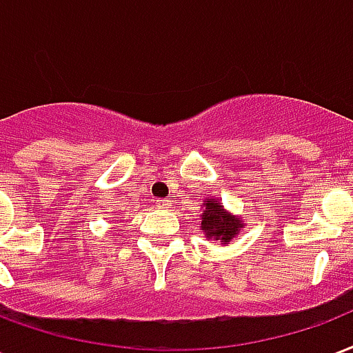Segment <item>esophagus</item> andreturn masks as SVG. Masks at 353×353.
I'll list each match as a JSON object with an SVG mask.
<instances>
[{
    "label": "esophagus",
    "mask_w": 353,
    "mask_h": 353,
    "mask_svg": "<svg viewBox=\"0 0 353 353\" xmlns=\"http://www.w3.org/2000/svg\"><path fill=\"white\" fill-rule=\"evenodd\" d=\"M155 203H157V207H161V209H168V205H170L168 200H157Z\"/></svg>",
    "instance_id": "esophagus-1"
}]
</instances>
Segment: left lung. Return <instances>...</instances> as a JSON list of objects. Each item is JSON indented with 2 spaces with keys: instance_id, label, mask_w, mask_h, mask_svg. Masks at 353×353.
<instances>
[{
  "instance_id": "1",
  "label": "left lung",
  "mask_w": 353,
  "mask_h": 353,
  "mask_svg": "<svg viewBox=\"0 0 353 353\" xmlns=\"http://www.w3.org/2000/svg\"><path fill=\"white\" fill-rule=\"evenodd\" d=\"M205 209L207 211L203 212V219H201V228L207 231L209 236H214L222 244H228L236 235L241 222L230 216L216 201H207Z\"/></svg>"
}]
</instances>
